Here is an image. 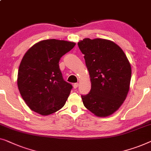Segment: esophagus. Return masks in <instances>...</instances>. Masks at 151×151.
<instances>
[{"instance_id": "1", "label": "esophagus", "mask_w": 151, "mask_h": 151, "mask_svg": "<svg viewBox=\"0 0 151 151\" xmlns=\"http://www.w3.org/2000/svg\"><path fill=\"white\" fill-rule=\"evenodd\" d=\"M78 86H79V84H78V83H75V84H73V88H77Z\"/></svg>"}]
</instances>
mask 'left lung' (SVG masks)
I'll use <instances>...</instances> for the list:
<instances>
[{
	"instance_id": "8db88e82",
	"label": "left lung",
	"mask_w": 151,
	"mask_h": 151,
	"mask_svg": "<svg viewBox=\"0 0 151 151\" xmlns=\"http://www.w3.org/2000/svg\"><path fill=\"white\" fill-rule=\"evenodd\" d=\"M91 78V89L82 95L84 106L99 117L115 112L125 100L132 76L130 63L119 45L104 39L78 43Z\"/></svg>"
}]
</instances>
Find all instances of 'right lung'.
I'll list each match as a JSON object with an SVG mask.
<instances>
[{"label": "right lung", "instance_id": "obj_1", "mask_svg": "<svg viewBox=\"0 0 151 151\" xmlns=\"http://www.w3.org/2000/svg\"><path fill=\"white\" fill-rule=\"evenodd\" d=\"M75 45L70 41L47 39L26 52L19 67L17 86L30 110L46 116L64 106L72 85L63 79L58 63Z\"/></svg>", "mask_w": 151, "mask_h": 151}]
</instances>
